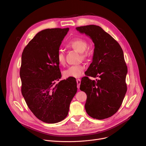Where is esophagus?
Instances as JSON below:
<instances>
[{
	"label": "esophagus",
	"instance_id": "34e87169",
	"mask_svg": "<svg viewBox=\"0 0 146 146\" xmlns=\"http://www.w3.org/2000/svg\"><path fill=\"white\" fill-rule=\"evenodd\" d=\"M76 81H77V88H79L80 84H81V80L80 79H77Z\"/></svg>",
	"mask_w": 146,
	"mask_h": 146
}]
</instances>
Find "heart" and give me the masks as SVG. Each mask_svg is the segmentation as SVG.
<instances>
[{
  "label": "heart",
  "instance_id": "obj_1",
  "mask_svg": "<svg viewBox=\"0 0 146 146\" xmlns=\"http://www.w3.org/2000/svg\"><path fill=\"white\" fill-rule=\"evenodd\" d=\"M66 46L81 53L82 58H86L88 56V52H84L88 47V43L84 39L81 38H74L69 41L66 44ZM56 59L58 64L60 65H65V58L64 52H62V51H59L56 55ZM84 69L85 66L83 65L71 66L64 71V76L66 78H77L81 76Z\"/></svg>",
  "mask_w": 146,
  "mask_h": 146
}]
</instances>
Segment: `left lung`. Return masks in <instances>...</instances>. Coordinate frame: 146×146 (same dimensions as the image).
<instances>
[{
  "label": "left lung",
  "mask_w": 146,
  "mask_h": 146,
  "mask_svg": "<svg viewBox=\"0 0 146 146\" xmlns=\"http://www.w3.org/2000/svg\"><path fill=\"white\" fill-rule=\"evenodd\" d=\"M76 30L92 39L95 48L92 62L82 77L80 90L87 94L85 109L93 118L111 117L119 109L127 91L128 72L123 51L117 41L101 27L94 25ZM99 77L92 80L88 77Z\"/></svg>",
  "instance_id": "left-lung-1"
}]
</instances>
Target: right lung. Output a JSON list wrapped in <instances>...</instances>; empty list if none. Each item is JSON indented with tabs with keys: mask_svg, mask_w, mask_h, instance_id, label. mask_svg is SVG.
<instances>
[{
	"mask_svg": "<svg viewBox=\"0 0 146 146\" xmlns=\"http://www.w3.org/2000/svg\"><path fill=\"white\" fill-rule=\"evenodd\" d=\"M69 29H47L39 32L25 47L21 57V92L33 114L46 123H54L68 114L77 92L76 79L61 78L56 55Z\"/></svg>",
	"mask_w": 146,
	"mask_h": 146,
	"instance_id": "1",
	"label": "right lung"
}]
</instances>
